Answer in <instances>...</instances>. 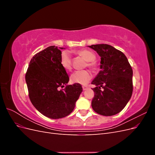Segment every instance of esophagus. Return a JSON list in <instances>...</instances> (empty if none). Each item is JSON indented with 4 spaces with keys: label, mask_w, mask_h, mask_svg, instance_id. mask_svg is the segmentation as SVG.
I'll use <instances>...</instances> for the list:
<instances>
[{
    "label": "esophagus",
    "mask_w": 155,
    "mask_h": 155,
    "mask_svg": "<svg viewBox=\"0 0 155 155\" xmlns=\"http://www.w3.org/2000/svg\"><path fill=\"white\" fill-rule=\"evenodd\" d=\"M82 87H83V91H86V90H87V89L88 88V87L87 86H83Z\"/></svg>",
    "instance_id": "34e87169"
}]
</instances>
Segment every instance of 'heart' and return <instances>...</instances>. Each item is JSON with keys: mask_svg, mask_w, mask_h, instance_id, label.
<instances>
[{"mask_svg": "<svg viewBox=\"0 0 155 155\" xmlns=\"http://www.w3.org/2000/svg\"><path fill=\"white\" fill-rule=\"evenodd\" d=\"M76 52L88 61L87 66L88 67L93 70L96 69L97 64L94 61L96 55L92 51L87 49H82L76 51ZM60 64L64 70H70L72 69V58L67 51H63L61 54ZM91 74L88 70H80V71L74 72L70 76V80L72 83L86 85L91 80Z\"/></svg>", "mask_w": 155, "mask_h": 155, "instance_id": "b5f03b06", "label": "heart"}]
</instances>
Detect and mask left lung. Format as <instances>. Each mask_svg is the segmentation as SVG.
<instances>
[{
    "label": "left lung",
    "mask_w": 155,
    "mask_h": 155,
    "mask_svg": "<svg viewBox=\"0 0 155 155\" xmlns=\"http://www.w3.org/2000/svg\"><path fill=\"white\" fill-rule=\"evenodd\" d=\"M88 47L101 57V70L91 83L96 86L92 88V107L99 114L115 115L124 109L132 96V67L125 54L113 46L100 44Z\"/></svg>",
    "instance_id": "left-lung-1"
}]
</instances>
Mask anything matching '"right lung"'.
Segmentation results:
<instances>
[{
  "label": "right lung",
  "instance_id": "obj_1",
  "mask_svg": "<svg viewBox=\"0 0 155 155\" xmlns=\"http://www.w3.org/2000/svg\"><path fill=\"white\" fill-rule=\"evenodd\" d=\"M61 54V51L55 46L39 51L31 58L25 76L31 104L51 119L71 113L83 91L79 83L67 85L69 77L60 64Z\"/></svg>",
  "mask_w": 155,
  "mask_h": 155
}]
</instances>
